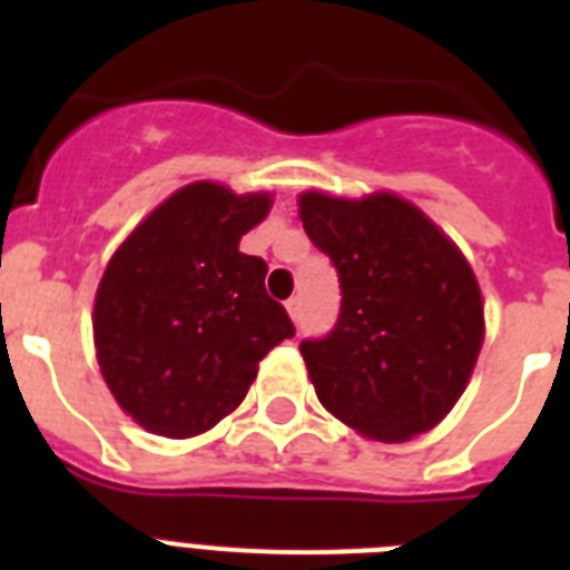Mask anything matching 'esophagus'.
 Here are the masks:
<instances>
[{
	"label": "esophagus",
	"instance_id": "1",
	"mask_svg": "<svg viewBox=\"0 0 570 570\" xmlns=\"http://www.w3.org/2000/svg\"><path fill=\"white\" fill-rule=\"evenodd\" d=\"M285 308H288L291 320H294V322L302 320V299H299V296H291V299L285 302Z\"/></svg>",
	"mask_w": 570,
	"mask_h": 570
}]
</instances>
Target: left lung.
<instances>
[{"mask_svg": "<svg viewBox=\"0 0 570 570\" xmlns=\"http://www.w3.org/2000/svg\"><path fill=\"white\" fill-rule=\"evenodd\" d=\"M299 216L342 288L334 331L299 342L316 396L371 440L425 434L462 396L485 336L471 265L394 194L336 199L308 190Z\"/></svg>", "mask_w": 570, "mask_h": 570, "instance_id": "8db88e82", "label": "left lung"}]
</instances>
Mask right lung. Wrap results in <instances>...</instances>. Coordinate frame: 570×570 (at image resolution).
<instances>
[{
	"label": "right lung",
	"instance_id": "add662e5",
	"mask_svg": "<svg viewBox=\"0 0 570 570\" xmlns=\"http://www.w3.org/2000/svg\"><path fill=\"white\" fill-rule=\"evenodd\" d=\"M268 208V194L185 185L110 256L94 302L97 360L150 434L214 428L245 400L262 356L296 334L265 291V259L239 250Z\"/></svg>",
	"mask_w": 570,
	"mask_h": 570
}]
</instances>
